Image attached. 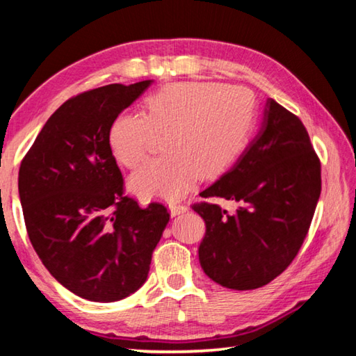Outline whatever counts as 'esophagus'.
Returning a JSON list of instances; mask_svg holds the SVG:
<instances>
[{
	"instance_id": "esophagus-1",
	"label": "esophagus",
	"mask_w": 356,
	"mask_h": 356,
	"mask_svg": "<svg viewBox=\"0 0 356 356\" xmlns=\"http://www.w3.org/2000/svg\"><path fill=\"white\" fill-rule=\"evenodd\" d=\"M170 210H171V215L172 216H177L180 213H185L188 207L185 206V204H180V202H171L170 204Z\"/></svg>"
}]
</instances>
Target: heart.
Returning a JSON list of instances; mask_svg holds the SVG:
<instances>
[{
	"mask_svg": "<svg viewBox=\"0 0 356 356\" xmlns=\"http://www.w3.org/2000/svg\"><path fill=\"white\" fill-rule=\"evenodd\" d=\"M254 97L242 86L171 83L144 100V114H120L108 143L120 165L146 159L156 134L170 154L149 160L131 174V190L144 197L174 200L200 176L225 172L242 152L254 120Z\"/></svg>",
	"mask_w": 356,
	"mask_h": 356,
	"instance_id": "1",
	"label": "heart"
}]
</instances>
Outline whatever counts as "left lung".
<instances>
[{
	"instance_id": "left-lung-1",
	"label": "left lung",
	"mask_w": 356,
	"mask_h": 356,
	"mask_svg": "<svg viewBox=\"0 0 356 356\" xmlns=\"http://www.w3.org/2000/svg\"><path fill=\"white\" fill-rule=\"evenodd\" d=\"M321 190V160L303 122L268 99L254 140L201 193L236 201V212L206 201L191 206L206 221L200 245L204 273L236 291L273 281L298 254Z\"/></svg>"
}]
</instances>
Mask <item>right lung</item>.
<instances>
[{"label":"right lung","instance_id":"obj_1","mask_svg":"<svg viewBox=\"0 0 356 356\" xmlns=\"http://www.w3.org/2000/svg\"><path fill=\"white\" fill-rule=\"evenodd\" d=\"M150 84H108L64 102L22 160L28 237L53 278L81 298L110 303L136 292L170 221L163 204L143 209L124 195L108 143L114 119Z\"/></svg>","mask_w":356,"mask_h":356}]
</instances>
